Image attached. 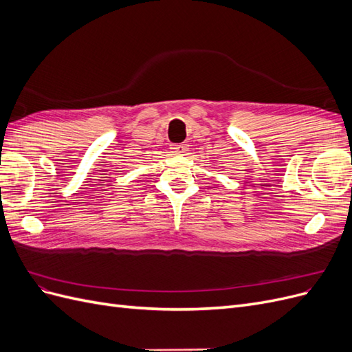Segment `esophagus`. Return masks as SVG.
<instances>
[{
  "label": "esophagus",
  "mask_w": 352,
  "mask_h": 352,
  "mask_svg": "<svg viewBox=\"0 0 352 352\" xmlns=\"http://www.w3.org/2000/svg\"><path fill=\"white\" fill-rule=\"evenodd\" d=\"M170 150H172V153L176 154V155H182V154H185L188 151V145L186 144L172 145V148H170Z\"/></svg>",
  "instance_id": "34e87169"
}]
</instances>
